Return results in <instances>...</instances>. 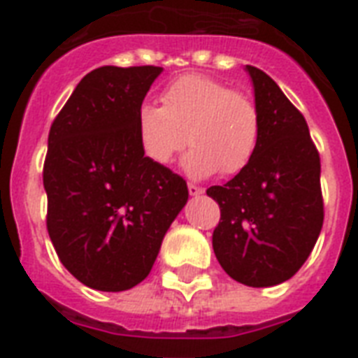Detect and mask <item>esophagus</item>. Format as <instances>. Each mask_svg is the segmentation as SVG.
Listing matches in <instances>:
<instances>
[{
	"instance_id": "34e87169",
	"label": "esophagus",
	"mask_w": 358,
	"mask_h": 358,
	"mask_svg": "<svg viewBox=\"0 0 358 358\" xmlns=\"http://www.w3.org/2000/svg\"><path fill=\"white\" fill-rule=\"evenodd\" d=\"M187 191H189V195L191 196H199V195H202V187L201 185H195V184H189L187 185Z\"/></svg>"
}]
</instances>
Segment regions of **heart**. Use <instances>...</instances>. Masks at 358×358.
I'll list each match as a JSON object with an SVG mask.
<instances>
[{"label":"heart","instance_id":"1","mask_svg":"<svg viewBox=\"0 0 358 358\" xmlns=\"http://www.w3.org/2000/svg\"><path fill=\"white\" fill-rule=\"evenodd\" d=\"M159 106L137 111L139 145L150 162L167 165L185 145L193 146L185 169L208 176L243 171L256 154L262 134L260 109L243 91L206 74H184L159 94Z\"/></svg>","mask_w":358,"mask_h":358}]
</instances>
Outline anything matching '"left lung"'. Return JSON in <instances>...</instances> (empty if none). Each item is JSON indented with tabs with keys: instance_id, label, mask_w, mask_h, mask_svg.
<instances>
[{
	"instance_id": "left-lung-1",
	"label": "left lung",
	"mask_w": 358,
	"mask_h": 358,
	"mask_svg": "<svg viewBox=\"0 0 358 358\" xmlns=\"http://www.w3.org/2000/svg\"><path fill=\"white\" fill-rule=\"evenodd\" d=\"M260 109L262 134L252 162L223 185L208 187L221 219L213 252L230 277L252 288L299 271L323 227L317 152L305 117L275 81L247 64Z\"/></svg>"
}]
</instances>
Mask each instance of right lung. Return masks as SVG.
Instances as JSON below:
<instances>
[{
    "instance_id": "1",
    "label": "right lung",
    "mask_w": 358,
    "mask_h": 358,
    "mask_svg": "<svg viewBox=\"0 0 358 358\" xmlns=\"http://www.w3.org/2000/svg\"><path fill=\"white\" fill-rule=\"evenodd\" d=\"M159 66H100L52 122L44 159L46 229L59 260L102 292L137 286L187 202V184L143 154L137 111Z\"/></svg>"
}]
</instances>
